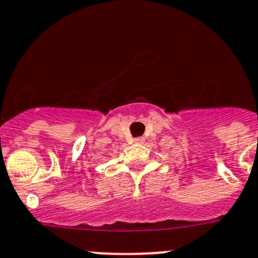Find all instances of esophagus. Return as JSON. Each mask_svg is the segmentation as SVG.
<instances>
[{"instance_id": "obj_1", "label": "esophagus", "mask_w": 258, "mask_h": 258, "mask_svg": "<svg viewBox=\"0 0 258 258\" xmlns=\"http://www.w3.org/2000/svg\"><path fill=\"white\" fill-rule=\"evenodd\" d=\"M134 141H136L137 143H142V142H143V138H141V137H139V138H136Z\"/></svg>"}]
</instances>
